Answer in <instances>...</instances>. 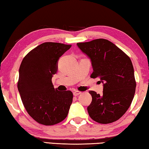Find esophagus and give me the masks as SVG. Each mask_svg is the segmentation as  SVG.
<instances>
[{
	"label": "esophagus",
	"instance_id": "obj_1",
	"mask_svg": "<svg viewBox=\"0 0 149 149\" xmlns=\"http://www.w3.org/2000/svg\"><path fill=\"white\" fill-rule=\"evenodd\" d=\"M81 93V91H74V92H73V94H74V96H77L80 95Z\"/></svg>",
	"mask_w": 149,
	"mask_h": 149
}]
</instances>
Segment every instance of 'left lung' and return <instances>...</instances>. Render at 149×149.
I'll list each match as a JSON object with an SVG mask.
<instances>
[{
    "label": "left lung",
    "mask_w": 149,
    "mask_h": 149,
    "mask_svg": "<svg viewBox=\"0 0 149 149\" xmlns=\"http://www.w3.org/2000/svg\"><path fill=\"white\" fill-rule=\"evenodd\" d=\"M77 45L91 61L93 72L91 77H99L103 84L102 95L89 91L92 96V102L87 107L89 116L103 124L119 120L130 107L135 92L132 60L114 43L104 39L78 42Z\"/></svg>",
    "instance_id": "8db88e82"
}]
</instances>
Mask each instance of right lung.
Wrapping results in <instances>:
<instances>
[{"mask_svg": "<svg viewBox=\"0 0 149 149\" xmlns=\"http://www.w3.org/2000/svg\"><path fill=\"white\" fill-rule=\"evenodd\" d=\"M72 47L47 42L31 50L20 65L17 89L29 115L37 122L52 125L67 117L73 100L70 91L54 89L52 77L60 57Z\"/></svg>", "mask_w": 149, "mask_h": 149, "instance_id": "add662e5", "label": "right lung"}]
</instances>
